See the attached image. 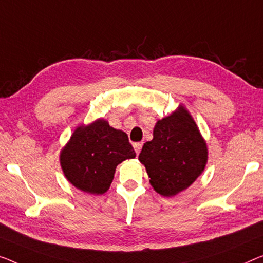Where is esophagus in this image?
Here are the masks:
<instances>
[{"label": "esophagus", "instance_id": "34e87169", "mask_svg": "<svg viewBox=\"0 0 263 263\" xmlns=\"http://www.w3.org/2000/svg\"><path fill=\"white\" fill-rule=\"evenodd\" d=\"M142 146H143V143H135V144H133V147H135L137 155H139L140 150H142Z\"/></svg>", "mask_w": 263, "mask_h": 263}]
</instances>
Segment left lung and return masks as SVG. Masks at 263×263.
<instances>
[{
    "instance_id": "8db88e82",
    "label": "left lung",
    "mask_w": 263,
    "mask_h": 263,
    "mask_svg": "<svg viewBox=\"0 0 263 263\" xmlns=\"http://www.w3.org/2000/svg\"><path fill=\"white\" fill-rule=\"evenodd\" d=\"M139 160L152 187L165 197L187 189L202 174L208 160L206 144L182 105L157 121L154 139L144 144Z\"/></svg>"
}]
</instances>
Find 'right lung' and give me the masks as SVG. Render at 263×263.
Wrapping results in <instances>:
<instances>
[{"instance_id": "1", "label": "right lung", "mask_w": 263, "mask_h": 263, "mask_svg": "<svg viewBox=\"0 0 263 263\" xmlns=\"http://www.w3.org/2000/svg\"><path fill=\"white\" fill-rule=\"evenodd\" d=\"M135 157L126 133L98 119L73 132L61 150L60 163L66 178L74 186L84 193L101 195L111 185L117 165Z\"/></svg>"}]
</instances>
